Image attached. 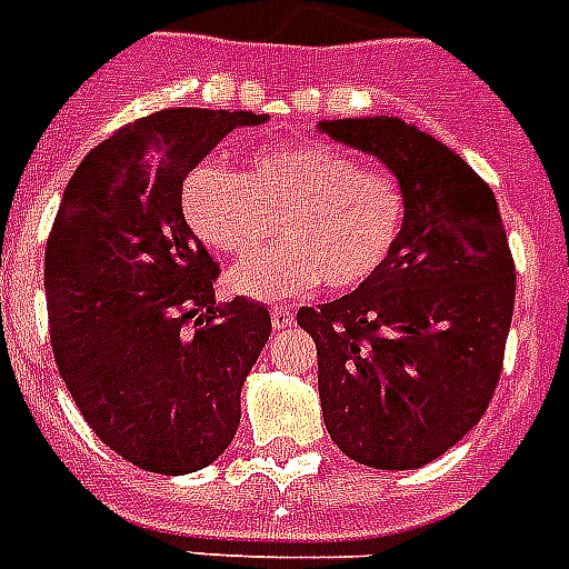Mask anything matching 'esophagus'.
Wrapping results in <instances>:
<instances>
[{
  "instance_id": "1",
  "label": "esophagus",
  "mask_w": 569,
  "mask_h": 569,
  "mask_svg": "<svg viewBox=\"0 0 569 569\" xmlns=\"http://www.w3.org/2000/svg\"><path fill=\"white\" fill-rule=\"evenodd\" d=\"M271 323H274V329L292 327L295 312H292V309H286V307H271Z\"/></svg>"
}]
</instances>
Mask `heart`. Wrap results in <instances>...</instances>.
Wrapping results in <instances>:
<instances>
[{
    "label": "heart",
    "instance_id": "1",
    "mask_svg": "<svg viewBox=\"0 0 569 569\" xmlns=\"http://www.w3.org/2000/svg\"><path fill=\"white\" fill-rule=\"evenodd\" d=\"M181 211L213 251L248 257L228 283L251 298L274 300L312 289L347 292L376 274L405 222V190L396 176L365 167L338 147L277 144L257 150L246 173L202 161L181 184Z\"/></svg>",
    "mask_w": 569,
    "mask_h": 569
}]
</instances>
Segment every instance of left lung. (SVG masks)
Here are the masks:
<instances>
[{"label": "left lung", "mask_w": 569, "mask_h": 569, "mask_svg": "<svg viewBox=\"0 0 569 569\" xmlns=\"http://www.w3.org/2000/svg\"><path fill=\"white\" fill-rule=\"evenodd\" d=\"M388 164L405 222L370 280L303 307L327 431L373 469H419L489 408L515 309V260L495 193L457 152L402 118L321 123Z\"/></svg>", "instance_id": "left-lung-1"}]
</instances>
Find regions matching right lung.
Masks as SVG:
<instances>
[{"label":"right lung","instance_id":"obj_1","mask_svg":"<svg viewBox=\"0 0 569 569\" xmlns=\"http://www.w3.org/2000/svg\"><path fill=\"white\" fill-rule=\"evenodd\" d=\"M269 114L161 109L94 147L46 246L51 350L114 455L156 475L231 446L240 393L271 336L262 303H217L219 266L190 231L181 184L231 130Z\"/></svg>","mask_w":569,"mask_h":569}]
</instances>
